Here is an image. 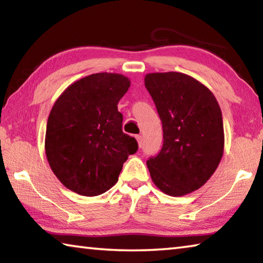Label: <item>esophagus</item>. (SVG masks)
Instances as JSON below:
<instances>
[{"mask_svg": "<svg viewBox=\"0 0 263 263\" xmlns=\"http://www.w3.org/2000/svg\"><path fill=\"white\" fill-rule=\"evenodd\" d=\"M136 139L138 141V145H139V147H141V146H142V137L140 135H138V136H136Z\"/></svg>", "mask_w": 263, "mask_h": 263, "instance_id": "esophagus-1", "label": "esophagus"}]
</instances>
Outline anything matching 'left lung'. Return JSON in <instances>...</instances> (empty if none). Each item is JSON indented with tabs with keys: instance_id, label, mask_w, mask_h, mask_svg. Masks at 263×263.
Returning <instances> with one entry per match:
<instances>
[{
	"instance_id": "1",
	"label": "left lung",
	"mask_w": 263,
	"mask_h": 263,
	"mask_svg": "<svg viewBox=\"0 0 263 263\" xmlns=\"http://www.w3.org/2000/svg\"><path fill=\"white\" fill-rule=\"evenodd\" d=\"M145 87L163 130L161 151L147 160L152 181L169 196L193 193L210 179L224 152L219 104L204 84L183 73L147 74Z\"/></svg>"
}]
</instances>
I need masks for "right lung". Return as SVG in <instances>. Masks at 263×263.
Masks as SVG:
<instances>
[{
	"mask_svg": "<svg viewBox=\"0 0 263 263\" xmlns=\"http://www.w3.org/2000/svg\"><path fill=\"white\" fill-rule=\"evenodd\" d=\"M130 83L122 74H91L70 84L53 105L46 158L54 175L74 193L108 191L117 183L128 155L137 152V140L123 132L117 109Z\"/></svg>",
	"mask_w": 263,
	"mask_h": 263,
	"instance_id": "add662e5",
	"label": "right lung"
}]
</instances>
